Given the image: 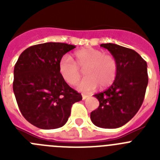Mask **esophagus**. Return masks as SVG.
<instances>
[{"instance_id": "obj_1", "label": "esophagus", "mask_w": 160, "mask_h": 160, "mask_svg": "<svg viewBox=\"0 0 160 160\" xmlns=\"http://www.w3.org/2000/svg\"><path fill=\"white\" fill-rule=\"evenodd\" d=\"M82 99L84 100V99H86V98H87V97H88V95H87V94H82Z\"/></svg>"}]
</instances>
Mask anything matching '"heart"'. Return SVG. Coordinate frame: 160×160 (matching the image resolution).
I'll use <instances>...</instances> for the list:
<instances>
[{
    "instance_id": "obj_1",
    "label": "heart",
    "mask_w": 160,
    "mask_h": 160,
    "mask_svg": "<svg viewBox=\"0 0 160 160\" xmlns=\"http://www.w3.org/2000/svg\"><path fill=\"white\" fill-rule=\"evenodd\" d=\"M85 75L78 86L83 92L92 91L98 85L100 88L110 87L116 78L118 62L111 54H106L100 49L88 47L79 49L73 54V61L65 55L60 59L58 70L61 76L69 85L77 84L81 78V70Z\"/></svg>"
}]
</instances>
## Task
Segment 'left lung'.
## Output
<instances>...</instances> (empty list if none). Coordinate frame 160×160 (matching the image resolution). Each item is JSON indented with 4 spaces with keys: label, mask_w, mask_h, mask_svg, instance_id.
Returning <instances> with one entry per match:
<instances>
[{
    "label": "left lung",
    "mask_w": 160,
    "mask_h": 160,
    "mask_svg": "<svg viewBox=\"0 0 160 160\" xmlns=\"http://www.w3.org/2000/svg\"><path fill=\"white\" fill-rule=\"evenodd\" d=\"M118 62L115 80L106 90L94 94L99 107L90 113L93 123L118 128L128 122L142 106L148 84V65L137 52L116 44H101Z\"/></svg>",
    "instance_id": "left-lung-1"
}]
</instances>
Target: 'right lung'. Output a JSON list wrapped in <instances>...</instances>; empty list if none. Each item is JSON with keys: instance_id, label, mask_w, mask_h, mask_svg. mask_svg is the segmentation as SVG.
Returning a JSON list of instances; mask_svg holds the SVG:
<instances>
[{"instance_id": "right-lung-1", "label": "right lung", "mask_w": 160, "mask_h": 160, "mask_svg": "<svg viewBox=\"0 0 160 160\" xmlns=\"http://www.w3.org/2000/svg\"><path fill=\"white\" fill-rule=\"evenodd\" d=\"M76 46L61 42L38 44L25 49L14 66L12 88L24 118L41 129L66 124L82 95L65 82L58 70L63 55Z\"/></svg>"}]
</instances>
